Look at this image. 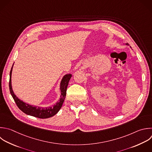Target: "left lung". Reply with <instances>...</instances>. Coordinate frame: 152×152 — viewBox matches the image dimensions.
I'll list each match as a JSON object with an SVG mask.
<instances>
[{"instance_id": "1", "label": "left lung", "mask_w": 152, "mask_h": 152, "mask_svg": "<svg viewBox=\"0 0 152 152\" xmlns=\"http://www.w3.org/2000/svg\"><path fill=\"white\" fill-rule=\"evenodd\" d=\"M124 45H127V46H128V45H128V43H125V44H124ZM130 48H131V47H130Z\"/></svg>"}]
</instances>
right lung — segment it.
<instances>
[{
    "label": "right lung",
    "mask_w": 152,
    "mask_h": 152,
    "mask_svg": "<svg viewBox=\"0 0 152 152\" xmlns=\"http://www.w3.org/2000/svg\"><path fill=\"white\" fill-rule=\"evenodd\" d=\"M14 64L10 71V79L9 86H10V93L11 94V96H12L14 101L15 102L19 109L27 115L33 116L39 118H42V119L50 118L54 116L55 115H56L61 109L63 104V103L64 102V100L65 99L67 87H68L69 81L72 77V74H65L62 77L59 85V90H61L60 99L55 104L50 106H48V107L33 106L20 99L16 96V94L14 93L13 91L11 78H12V72Z\"/></svg>",
    "instance_id": "right-lung-1"
}]
</instances>
